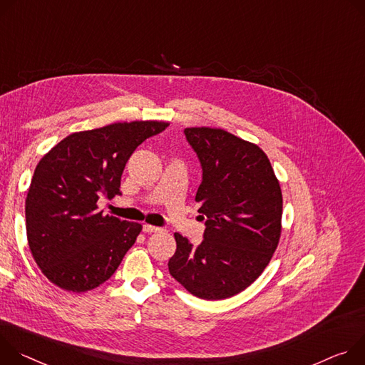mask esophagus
<instances>
[{"mask_svg":"<svg viewBox=\"0 0 365 365\" xmlns=\"http://www.w3.org/2000/svg\"><path fill=\"white\" fill-rule=\"evenodd\" d=\"M143 232H146V233H158V232H162V227L152 226V225H143Z\"/></svg>","mask_w":365,"mask_h":365,"instance_id":"esophagus-1","label":"esophagus"}]
</instances>
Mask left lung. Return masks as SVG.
I'll list each match as a JSON object with an SVG mask.
<instances>
[{"mask_svg":"<svg viewBox=\"0 0 365 365\" xmlns=\"http://www.w3.org/2000/svg\"><path fill=\"white\" fill-rule=\"evenodd\" d=\"M203 168L195 201L206 216L197 247L175 233L170 274L192 296L232 297L269 264L281 236L282 194L265 152L223 129L187 128Z\"/></svg>","mask_w":365,"mask_h":365,"instance_id":"1","label":"left lung"}]
</instances>
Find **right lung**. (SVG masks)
<instances>
[{"label":"right lung","instance_id":"obj_1","mask_svg":"<svg viewBox=\"0 0 365 365\" xmlns=\"http://www.w3.org/2000/svg\"><path fill=\"white\" fill-rule=\"evenodd\" d=\"M168 125L136 120L76 132L38 160L26 197V232L33 259L55 286L86 293L114 274L142 225L104 216L97 201L120 194L130 155Z\"/></svg>","mask_w":365,"mask_h":365}]
</instances>
